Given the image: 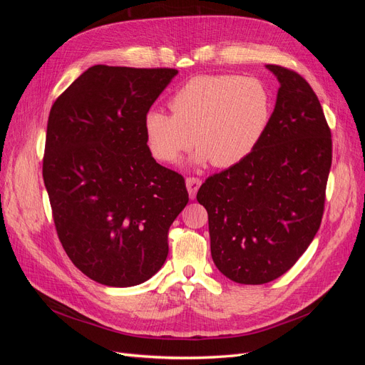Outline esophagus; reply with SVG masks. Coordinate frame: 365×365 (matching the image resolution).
<instances>
[{
    "instance_id": "34e87169",
    "label": "esophagus",
    "mask_w": 365,
    "mask_h": 365,
    "mask_svg": "<svg viewBox=\"0 0 365 365\" xmlns=\"http://www.w3.org/2000/svg\"><path fill=\"white\" fill-rule=\"evenodd\" d=\"M201 184H202V180L196 178V176H187V178H185V185H187V190H189V195H190L192 200H193V197L196 196V193H197V189H200Z\"/></svg>"
}]
</instances>
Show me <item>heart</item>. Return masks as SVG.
<instances>
[{
  "label": "heart",
  "instance_id": "heart-1",
  "mask_svg": "<svg viewBox=\"0 0 365 365\" xmlns=\"http://www.w3.org/2000/svg\"><path fill=\"white\" fill-rule=\"evenodd\" d=\"M170 108L173 114L150 109L145 117L152 155L175 163L195 143L196 161L210 160L215 168L228 169L257 148L269 125L272 101L257 77L208 74L176 90Z\"/></svg>",
  "mask_w": 365,
  "mask_h": 365
}]
</instances>
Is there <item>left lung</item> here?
<instances>
[{
	"mask_svg": "<svg viewBox=\"0 0 365 365\" xmlns=\"http://www.w3.org/2000/svg\"><path fill=\"white\" fill-rule=\"evenodd\" d=\"M268 68L280 88L260 143L196 195L208 213L215 264L242 284L279 279L311 245L332 164V134L311 85L294 70Z\"/></svg>",
	"mask_w": 365,
	"mask_h": 365,
	"instance_id": "1",
	"label": "left lung"
}]
</instances>
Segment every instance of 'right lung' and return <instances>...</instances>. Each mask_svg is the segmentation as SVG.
I'll return each instance as SVG.
<instances>
[{"instance_id": "add662e5", "label": "right lung", "mask_w": 365, "mask_h": 365, "mask_svg": "<svg viewBox=\"0 0 365 365\" xmlns=\"http://www.w3.org/2000/svg\"><path fill=\"white\" fill-rule=\"evenodd\" d=\"M175 68L94 65L54 101L42 158L61 244L86 277L140 284L169 254L189 202L182 175L153 160L145 117Z\"/></svg>"}]
</instances>
